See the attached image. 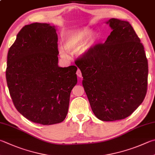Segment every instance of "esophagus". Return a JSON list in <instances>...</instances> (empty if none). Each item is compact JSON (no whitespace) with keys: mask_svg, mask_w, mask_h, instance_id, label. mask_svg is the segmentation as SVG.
Here are the masks:
<instances>
[{"mask_svg":"<svg viewBox=\"0 0 155 155\" xmlns=\"http://www.w3.org/2000/svg\"><path fill=\"white\" fill-rule=\"evenodd\" d=\"M77 76L79 78H81L82 77V74H81V70H79V69H78L77 70Z\"/></svg>","mask_w":155,"mask_h":155,"instance_id":"1","label":"esophagus"}]
</instances>
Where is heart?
Returning <instances> with one entry per match:
<instances>
[{
  "label": "heart",
  "mask_w": 155,
  "mask_h": 155,
  "mask_svg": "<svg viewBox=\"0 0 155 155\" xmlns=\"http://www.w3.org/2000/svg\"><path fill=\"white\" fill-rule=\"evenodd\" d=\"M97 34L93 32L88 27L70 31L64 35L62 38V46L67 53H72L77 51L81 56H85L88 53L96 43ZM63 49H59L62 58H66V53Z\"/></svg>",
  "instance_id": "obj_1"
}]
</instances>
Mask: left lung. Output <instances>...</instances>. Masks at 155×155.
<instances>
[{
	"mask_svg": "<svg viewBox=\"0 0 155 155\" xmlns=\"http://www.w3.org/2000/svg\"><path fill=\"white\" fill-rule=\"evenodd\" d=\"M105 43L97 45L76 61L93 112L103 121L125 119L144 100L148 61L144 46L131 25L111 18Z\"/></svg>",
	"mask_w": 155,
	"mask_h": 155,
	"instance_id": "obj_1",
	"label": "left lung"
}]
</instances>
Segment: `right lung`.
<instances>
[{
  "label": "right lung",
  "instance_id": "obj_1",
  "mask_svg": "<svg viewBox=\"0 0 155 155\" xmlns=\"http://www.w3.org/2000/svg\"><path fill=\"white\" fill-rule=\"evenodd\" d=\"M56 27L33 23L22 28L7 55L6 78L14 106L43 125L62 122L77 83V68L58 66Z\"/></svg>",
  "mask_w": 155,
  "mask_h": 155
}]
</instances>
